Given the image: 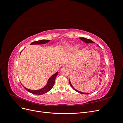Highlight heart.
Masks as SVG:
<instances>
[{
    "label": "heart",
    "mask_w": 123,
    "mask_h": 123,
    "mask_svg": "<svg viewBox=\"0 0 123 123\" xmlns=\"http://www.w3.org/2000/svg\"><path fill=\"white\" fill-rule=\"evenodd\" d=\"M79 44H74V45H73V46H72V49H76V48H77L78 47H79Z\"/></svg>",
    "instance_id": "b5f03b06"
}]
</instances>
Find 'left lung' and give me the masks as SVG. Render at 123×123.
<instances>
[{
    "mask_svg": "<svg viewBox=\"0 0 123 123\" xmlns=\"http://www.w3.org/2000/svg\"><path fill=\"white\" fill-rule=\"evenodd\" d=\"M80 38L81 40H82V41H84V42L85 43H94L93 42L92 40H90V39H87V38H84V37H80ZM69 84H70V86H71V87L74 89V90L76 91V92H79V93H81V94H89V93H84V92H82L79 91H78L77 90H76V89H75V88H74L73 87V86L72 85L71 83V81H70V80H69Z\"/></svg>",
    "mask_w": 123,
    "mask_h": 123,
    "instance_id": "left-lung-1",
    "label": "left lung"
}]
</instances>
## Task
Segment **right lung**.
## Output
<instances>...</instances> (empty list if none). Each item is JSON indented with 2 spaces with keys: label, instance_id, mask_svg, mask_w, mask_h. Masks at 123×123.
<instances>
[{
  "label": "right lung",
  "instance_id": "obj_1",
  "mask_svg": "<svg viewBox=\"0 0 123 123\" xmlns=\"http://www.w3.org/2000/svg\"><path fill=\"white\" fill-rule=\"evenodd\" d=\"M50 40H40L38 41H35V42H34L30 44H44V43H46L49 42ZM58 73V72H57L56 73H55L54 75H53L52 76H51L49 80H48V82L47 85L44 86L43 88L42 89H39V90H30L29 89H27V88H25L23 86V87L25 88L26 90L28 91V92L31 93L32 94H36V95H42L43 94L46 93L48 92V91H49L51 89L53 88V86L55 83V80L56 77Z\"/></svg>",
  "mask_w": 123,
  "mask_h": 123
}]
</instances>
